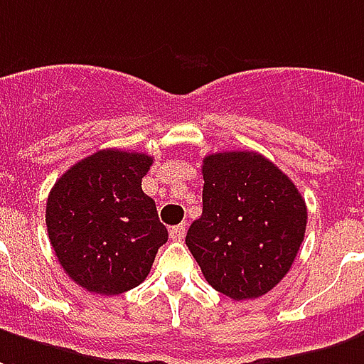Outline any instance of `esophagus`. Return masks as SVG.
I'll use <instances>...</instances> for the list:
<instances>
[{
    "label": "esophagus",
    "mask_w": 364,
    "mask_h": 364,
    "mask_svg": "<svg viewBox=\"0 0 364 364\" xmlns=\"http://www.w3.org/2000/svg\"><path fill=\"white\" fill-rule=\"evenodd\" d=\"M187 233V228H185V223H179V225H175L169 230V237L173 239V241H181L183 237Z\"/></svg>",
    "instance_id": "obj_1"
}]
</instances>
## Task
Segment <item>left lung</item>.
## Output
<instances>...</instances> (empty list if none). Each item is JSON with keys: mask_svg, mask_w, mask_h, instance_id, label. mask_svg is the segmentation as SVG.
I'll return each mask as SVG.
<instances>
[{"mask_svg": "<svg viewBox=\"0 0 364 364\" xmlns=\"http://www.w3.org/2000/svg\"><path fill=\"white\" fill-rule=\"evenodd\" d=\"M203 216L185 243L216 291L257 299L285 278L305 239L306 204L282 169L258 152L203 160Z\"/></svg>", "mask_w": 364, "mask_h": 364, "instance_id": "obj_1", "label": "left lung"}]
</instances>
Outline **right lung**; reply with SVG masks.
I'll return each mask as SVG.
<instances>
[{
    "instance_id": "right-lung-1",
    "label": "right lung",
    "mask_w": 364,
    "mask_h": 364,
    "mask_svg": "<svg viewBox=\"0 0 364 364\" xmlns=\"http://www.w3.org/2000/svg\"><path fill=\"white\" fill-rule=\"evenodd\" d=\"M152 158L98 150L59 177L46 204V225L69 278L100 295H119L146 279L168 241L156 203L142 191Z\"/></svg>"
}]
</instances>
